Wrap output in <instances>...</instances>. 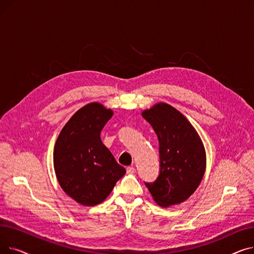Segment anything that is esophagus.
<instances>
[{
  "instance_id": "obj_1",
  "label": "esophagus",
  "mask_w": 254,
  "mask_h": 254,
  "mask_svg": "<svg viewBox=\"0 0 254 254\" xmlns=\"http://www.w3.org/2000/svg\"><path fill=\"white\" fill-rule=\"evenodd\" d=\"M127 173H135L136 172V169L134 167H127Z\"/></svg>"
}]
</instances>
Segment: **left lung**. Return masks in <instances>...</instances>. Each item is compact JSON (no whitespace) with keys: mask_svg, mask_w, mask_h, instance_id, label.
<instances>
[{"mask_svg":"<svg viewBox=\"0 0 254 254\" xmlns=\"http://www.w3.org/2000/svg\"><path fill=\"white\" fill-rule=\"evenodd\" d=\"M142 116L153 127L159 145V174L147 183L155 203L162 207L186 201L201 183L206 170L203 142L191 124L174 107L158 103Z\"/></svg>","mask_w":254,"mask_h":254,"instance_id":"obj_1","label":"left lung"}]
</instances>
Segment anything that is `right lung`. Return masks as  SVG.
<instances>
[{
    "label": "right lung",
    "instance_id": "right-lung-1",
    "mask_svg": "<svg viewBox=\"0 0 254 254\" xmlns=\"http://www.w3.org/2000/svg\"><path fill=\"white\" fill-rule=\"evenodd\" d=\"M112 115L100 103L85 105L65 124L55 145L53 166L61 188L83 206L105 201L126 174L100 137Z\"/></svg>",
    "mask_w": 254,
    "mask_h": 254
}]
</instances>
